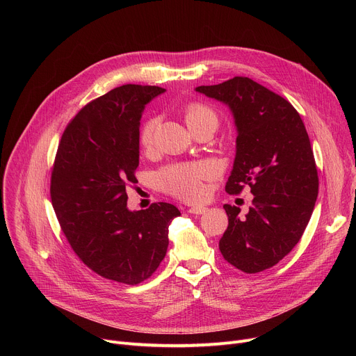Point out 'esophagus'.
I'll use <instances>...</instances> for the list:
<instances>
[{
  "mask_svg": "<svg viewBox=\"0 0 356 356\" xmlns=\"http://www.w3.org/2000/svg\"><path fill=\"white\" fill-rule=\"evenodd\" d=\"M206 211H207L206 207H191V209L188 210V213H190V214H194V216H201V214H204Z\"/></svg>",
  "mask_w": 356,
  "mask_h": 356,
  "instance_id": "34e87169",
  "label": "esophagus"
}]
</instances>
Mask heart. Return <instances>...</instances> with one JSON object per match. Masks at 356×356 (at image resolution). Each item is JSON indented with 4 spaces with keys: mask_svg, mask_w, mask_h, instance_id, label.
Returning <instances> with one entry per match:
<instances>
[{
    "mask_svg": "<svg viewBox=\"0 0 356 356\" xmlns=\"http://www.w3.org/2000/svg\"><path fill=\"white\" fill-rule=\"evenodd\" d=\"M186 121L190 128L204 122H213L217 125L216 113L204 104H191L186 111ZM158 124V118L147 120L140 129V143L143 147H149L154 142V134ZM216 173V168L210 162H197L186 165H172L165 168L158 175V184L161 188L187 201H197L206 193L204 181L211 179Z\"/></svg>",
    "mask_w": 356,
    "mask_h": 356,
    "instance_id": "obj_1",
    "label": "heart"
}]
</instances>
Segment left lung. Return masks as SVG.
<instances>
[{"label":"left lung","mask_w":356,"mask_h":356,"mask_svg":"<svg viewBox=\"0 0 356 356\" xmlns=\"http://www.w3.org/2000/svg\"><path fill=\"white\" fill-rule=\"evenodd\" d=\"M195 91L227 104L236 127V154L225 191L253 194L245 218L225 204L228 228L220 239L224 259L245 273L275 266L300 241L318 195L309 134L287 99L248 77Z\"/></svg>","instance_id":"obj_1"}]
</instances>
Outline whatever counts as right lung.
Masks as SVG:
<instances>
[{"label": "right lung", "instance_id": "add662e5", "mask_svg": "<svg viewBox=\"0 0 356 356\" xmlns=\"http://www.w3.org/2000/svg\"><path fill=\"white\" fill-rule=\"evenodd\" d=\"M166 90L125 84L84 106L66 127L50 197L76 255L97 275L138 284L154 275L180 211L169 202L129 211L127 186L138 183L139 125L145 106Z\"/></svg>", "mask_w": 356, "mask_h": 356}]
</instances>
